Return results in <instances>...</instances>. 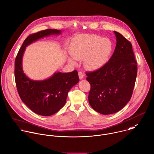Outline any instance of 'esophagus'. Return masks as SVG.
<instances>
[{"instance_id": "34e87169", "label": "esophagus", "mask_w": 154, "mask_h": 154, "mask_svg": "<svg viewBox=\"0 0 154 154\" xmlns=\"http://www.w3.org/2000/svg\"><path fill=\"white\" fill-rule=\"evenodd\" d=\"M79 79H82L83 78V77H84L83 73L82 72H79Z\"/></svg>"}]
</instances>
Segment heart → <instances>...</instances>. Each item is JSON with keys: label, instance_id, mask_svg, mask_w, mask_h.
<instances>
[{"label": "heart", "instance_id": "heart-1", "mask_svg": "<svg viewBox=\"0 0 154 154\" xmlns=\"http://www.w3.org/2000/svg\"><path fill=\"white\" fill-rule=\"evenodd\" d=\"M112 51V43L107 38L86 35L77 38L71 44L69 52L72 57L68 62L75 65L76 60L85 58V66L89 70H95L103 66L109 60Z\"/></svg>", "mask_w": 154, "mask_h": 154}]
</instances>
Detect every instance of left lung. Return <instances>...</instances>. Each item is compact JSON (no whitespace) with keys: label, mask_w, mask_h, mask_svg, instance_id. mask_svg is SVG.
Returning <instances> with one entry per match:
<instances>
[{"label":"left lung","mask_w":154,"mask_h":154,"mask_svg":"<svg viewBox=\"0 0 154 154\" xmlns=\"http://www.w3.org/2000/svg\"><path fill=\"white\" fill-rule=\"evenodd\" d=\"M114 33L116 45L109 62L97 71L86 73L91 86L89 104L106 115L119 112L130 101L137 73L132 44L119 32Z\"/></svg>","instance_id":"1"}]
</instances>
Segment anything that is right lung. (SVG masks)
I'll use <instances>...</instances> for the list:
<instances>
[{
	"mask_svg": "<svg viewBox=\"0 0 154 154\" xmlns=\"http://www.w3.org/2000/svg\"><path fill=\"white\" fill-rule=\"evenodd\" d=\"M57 29H47L29 35L23 42L15 60V80L22 101L34 113L44 116H51L65 104L69 91L78 82L76 70L71 72H54L43 80L29 79L22 68V60L27 46L39 39L61 34Z\"/></svg>",
	"mask_w": 154,
	"mask_h": 154,
	"instance_id": "add662e5",
	"label": "right lung"
}]
</instances>
